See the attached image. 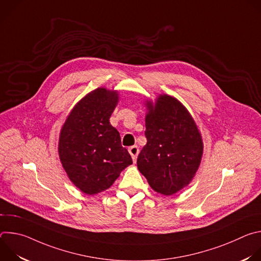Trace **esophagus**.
Masks as SVG:
<instances>
[{
	"instance_id": "34e87169",
	"label": "esophagus",
	"mask_w": 261,
	"mask_h": 261,
	"mask_svg": "<svg viewBox=\"0 0 261 261\" xmlns=\"http://www.w3.org/2000/svg\"><path fill=\"white\" fill-rule=\"evenodd\" d=\"M128 150H129V153H130V155H131V157H132L133 161H134V162H136L137 155H138V153H139V148H138V146H137V145L130 146V147L128 148Z\"/></svg>"
}]
</instances>
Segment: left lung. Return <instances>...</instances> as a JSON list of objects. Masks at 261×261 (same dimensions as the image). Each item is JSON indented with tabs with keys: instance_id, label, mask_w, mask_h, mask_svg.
Segmentation results:
<instances>
[{
	"instance_id": "8db88e82",
	"label": "left lung",
	"mask_w": 261,
	"mask_h": 261,
	"mask_svg": "<svg viewBox=\"0 0 261 261\" xmlns=\"http://www.w3.org/2000/svg\"><path fill=\"white\" fill-rule=\"evenodd\" d=\"M146 144L138 170L153 190L163 195L178 192L193 179L201 162L203 142L192 116L177 99L160 95L146 100Z\"/></svg>"
}]
</instances>
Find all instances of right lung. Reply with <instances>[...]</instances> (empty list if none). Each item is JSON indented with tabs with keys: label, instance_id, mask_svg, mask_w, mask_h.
Listing matches in <instances>:
<instances>
[{
	"label": "right lung",
	"instance_id": "add662e5",
	"mask_svg": "<svg viewBox=\"0 0 261 261\" xmlns=\"http://www.w3.org/2000/svg\"><path fill=\"white\" fill-rule=\"evenodd\" d=\"M119 93L98 88L73 107L60 133L59 156L70 180L86 194L108 189L132 164L109 119Z\"/></svg>",
	"mask_w": 261,
	"mask_h": 261
}]
</instances>
